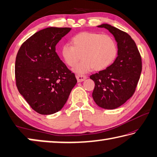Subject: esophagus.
<instances>
[{
	"label": "esophagus",
	"instance_id": "34e87169",
	"mask_svg": "<svg viewBox=\"0 0 157 157\" xmlns=\"http://www.w3.org/2000/svg\"><path fill=\"white\" fill-rule=\"evenodd\" d=\"M87 78L85 75H76V79L78 80V82H83Z\"/></svg>",
	"mask_w": 157,
	"mask_h": 157
}]
</instances>
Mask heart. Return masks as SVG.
<instances>
[{
	"mask_svg": "<svg viewBox=\"0 0 157 157\" xmlns=\"http://www.w3.org/2000/svg\"><path fill=\"white\" fill-rule=\"evenodd\" d=\"M72 46L65 44L61 48V55L65 63L73 67L82 59L73 72L84 74L104 70L112 63L118 54V46L112 36L94 32H82L71 39Z\"/></svg>",
	"mask_w": 157,
	"mask_h": 157,
	"instance_id": "1",
	"label": "heart"
}]
</instances>
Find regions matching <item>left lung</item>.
Listing matches in <instances>:
<instances>
[{
    "mask_svg": "<svg viewBox=\"0 0 157 157\" xmlns=\"http://www.w3.org/2000/svg\"><path fill=\"white\" fill-rule=\"evenodd\" d=\"M105 28L113 34L118 46V57L112 64L90 76L95 82L92 96L100 107L114 109L123 105L136 90L142 71L141 57L128 34L107 23Z\"/></svg>",
    "mask_w": 157,
    "mask_h": 157,
    "instance_id": "left-lung-1",
    "label": "left lung"
}]
</instances>
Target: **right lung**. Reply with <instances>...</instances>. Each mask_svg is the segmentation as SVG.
Segmentation results:
<instances>
[{"label":"right lung","mask_w":157,"mask_h":157,"mask_svg":"<svg viewBox=\"0 0 157 157\" xmlns=\"http://www.w3.org/2000/svg\"><path fill=\"white\" fill-rule=\"evenodd\" d=\"M70 28L49 27L34 33L21 45L15 62L20 94L37 113L49 115L66 104L77 79L62 62L55 46Z\"/></svg>","instance_id":"right-lung-1"}]
</instances>
